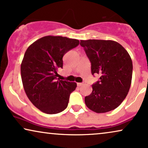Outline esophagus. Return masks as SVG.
<instances>
[{
  "instance_id": "1",
  "label": "esophagus",
  "mask_w": 148,
  "mask_h": 148,
  "mask_svg": "<svg viewBox=\"0 0 148 148\" xmlns=\"http://www.w3.org/2000/svg\"><path fill=\"white\" fill-rule=\"evenodd\" d=\"M83 85V84L82 83H77V86H79V87H80V86H82Z\"/></svg>"
}]
</instances>
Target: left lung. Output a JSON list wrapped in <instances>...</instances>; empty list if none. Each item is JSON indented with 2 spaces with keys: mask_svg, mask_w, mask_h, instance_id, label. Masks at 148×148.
<instances>
[{
  "mask_svg": "<svg viewBox=\"0 0 148 148\" xmlns=\"http://www.w3.org/2000/svg\"><path fill=\"white\" fill-rule=\"evenodd\" d=\"M80 45L91 62L92 74L100 75L85 97L91 110L104 113L116 108L126 98L131 84L132 60L120 44L113 40H81Z\"/></svg>",
  "mask_w": 148,
  "mask_h": 148,
  "instance_id": "8db88e82",
  "label": "left lung"
}]
</instances>
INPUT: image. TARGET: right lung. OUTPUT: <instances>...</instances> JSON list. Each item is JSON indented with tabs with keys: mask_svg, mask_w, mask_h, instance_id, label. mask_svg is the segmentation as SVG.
I'll return each mask as SVG.
<instances>
[{
	"mask_svg": "<svg viewBox=\"0 0 148 148\" xmlns=\"http://www.w3.org/2000/svg\"><path fill=\"white\" fill-rule=\"evenodd\" d=\"M79 44L76 39L47 36L32 44L24 54L21 75L27 98L36 108L46 114H57L68 106L75 82L57 80L62 57Z\"/></svg>",
	"mask_w": 148,
	"mask_h": 148,
	"instance_id": "1",
	"label": "right lung"
}]
</instances>
